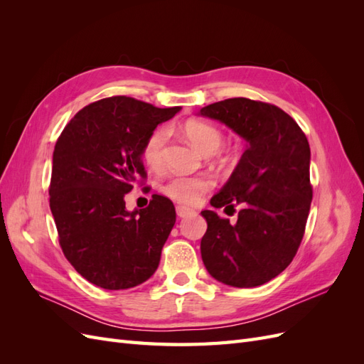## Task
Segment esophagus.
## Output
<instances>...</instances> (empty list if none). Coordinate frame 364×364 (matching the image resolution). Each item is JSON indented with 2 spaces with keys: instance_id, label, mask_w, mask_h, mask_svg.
I'll return each mask as SVG.
<instances>
[{
  "instance_id": "1",
  "label": "esophagus",
  "mask_w": 364,
  "mask_h": 364,
  "mask_svg": "<svg viewBox=\"0 0 364 364\" xmlns=\"http://www.w3.org/2000/svg\"><path fill=\"white\" fill-rule=\"evenodd\" d=\"M176 214H178L181 218H183V217H188V215L194 214V211L190 208H186V206L178 205V206H176Z\"/></svg>"
}]
</instances>
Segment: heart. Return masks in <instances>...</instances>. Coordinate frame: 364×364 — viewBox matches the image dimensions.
Returning <instances> with one entry per match:
<instances>
[{
    "mask_svg": "<svg viewBox=\"0 0 364 364\" xmlns=\"http://www.w3.org/2000/svg\"><path fill=\"white\" fill-rule=\"evenodd\" d=\"M185 136L202 155L211 156L223 144V134L217 126L205 121L191 119L183 126ZM168 141V130L159 127L153 130L142 147V158L151 168H161L164 164V149ZM213 181L208 176H174L162 185V193L183 205L199 203L202 196L211 190Z\"/></svg>",
    "mask_w": 364,
    "mask_h": 364,
    "instance_id": "1",
    "label": "heart"
}]
</instances>
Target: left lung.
<instances>
[{
  "instance_id": "left-lung-1",
  "label": "left lung",
  "mask_w": 364,
  "mask_h": 364,
  "mask_svg": "<svg viewBox=\"0 0 364 364\" xmlns=\"http://www.w3.org/2000/svg\"><path fill=\"white\" fill-rule=\"evenodd\" d=\"M199 115L217 119L247 142L214 208L243 205L235 225L202 211L208 229L202 259L213 278L238 289L262 285L287 269L302 241L313 188L310 144L296 121L274 105L228 98ZM225 208V209H226Z\"/></svg>"
}]
</instances>
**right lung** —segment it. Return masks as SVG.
I'll list each match as a JSON object with an SVG mask.
<instances>
[{"mask_svg":"<svg viewBox=\"0 0 364 364\" xmlns=\"http://www.w3.org/2000/svg\"><path fill=\"white\" fill-rule=\"evenodd\" d=\"M181 111L117 95L85 106L53 151L50 208L71 266L91 284L126 290L156 272L176 223L170 199L153 194L127 211L124 197L146 178L142 147L158 124Z\"/></svg>","mask_w":364,"mask_h":364,"instance_id":"1","label":"right lung"}]
</instances>
